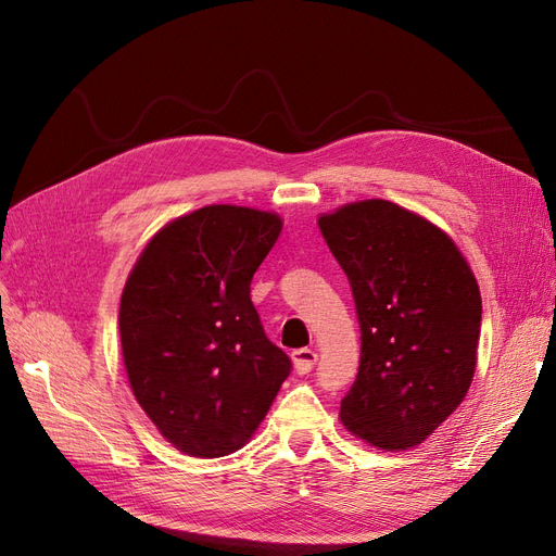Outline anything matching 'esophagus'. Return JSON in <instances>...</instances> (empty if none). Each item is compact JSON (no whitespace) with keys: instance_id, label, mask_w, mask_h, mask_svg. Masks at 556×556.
I'll return each mask as SVG.
<instances>
[{"instance_id":"obj_1","label":"esophagus","mask_w":556,"mask_h":556,"mask_svg":"<svg viewBox=\"0 0 556 556\" xmlns=\"http://www.w3.org/2000/svg\"><path fill=\"white\" fill-rule=\"evenodd\" d=\"M293 365H295V371L298 374H308L313 367H315V363H317V354L313 352V349H295L293 354Z\"/></svg>"}]
</instances>
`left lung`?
I'll return each instance as SVG.
<instances>
[{"mask_svg": "<svg viewBox=\"0 0 556 556\" xmlns=\"http://www.w3.org/2000/svg\"><path fill=\"white\" fill-rule=\"evenodd\" d=\"M361 325L358 376L340 419L371 446L421 444L473 381L482 300L448 233L388 200L319 216Z\"/></svg>", "mask_w": 556, "mask_h": 556, "instance_id": "8db88e82", "label": "left lung"}]
</instances>
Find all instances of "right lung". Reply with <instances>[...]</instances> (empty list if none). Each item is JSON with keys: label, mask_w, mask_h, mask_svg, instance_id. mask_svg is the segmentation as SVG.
<instances>
[{"label": "right lung", "mask_w": 556, "mask_h": 556, "mask_svg": "<svg viewBox=\"0 0 556 556\" xmlns=\"http://www.w3.org/2000/svg\"><path fill=\"white\" fill-rule=\"evenodd\" d=\"M281 218L210 204L143 248L119 306L135 399L166 440L193 457L239 451L290 374L250 300Z\"/></svg>", "instance_id": "1"}]
</instances>
